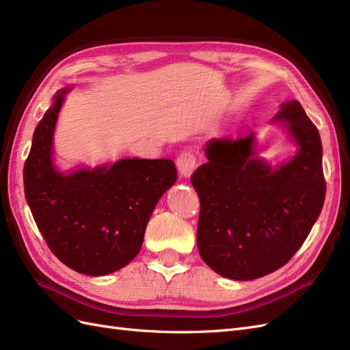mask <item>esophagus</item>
<instances>
[{"label": "esophagus", "instance_id": "esophagus-1", "mask_svg": "<svg viewBox=\"0 0 350 350\" xmlns=\"http://www.w3.org/2000/svg\"><path fill=\"white\" fill-rule=\"evenodd\" d=\"M176 166H178V171H179V174H181V176L189 178L197 166L196 154L191 152L181 153L176 159Z\"/></svg>", "mask_w": 350, "mask_h": 350}]
</instances>
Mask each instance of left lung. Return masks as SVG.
I'll use <instances>...</instances> for the list:
<instances>
[{"label": "left lung", "mask_w": 350, "mask_h": 350, "mask_svg": "<svg viewBox=\"0 0 350 350\" xmlns=\"http://www.w3.org/2000/svg\"><path fill=\"white\" fill-rule=\"evenodd\" d=\"M271 122L298 144L288 163L273 169L256 156V134L211 139L207 163L196 169L200 198L198 252L217 274L252 280L276 271L301 248L325 198L320 133L298 100L282 105Z\"/></svg>", "instance_id": "obj_1"}]
</instances>
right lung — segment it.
Listing matches in <instances>:
<instances>
[{
    "mask_svg": "<svg viewBox=\"0 0 350 350\" xmlns=\"http://www.w3.org/2000/svg\"><path fill=\"white\" fill-rule=\"evenodd\" d=\"M66 93L55 94L36 126L23 169L25 196L54 256L79 273L105 276L139 254L159 198L176 181V167L169 159L133 157L58 172L52 139Z\"/></svg>",
    "mask_w": 350,
    "mask_h": 350,
    "instance_id": "add662e5",
    "label": "right lung"
}]
</instances>
